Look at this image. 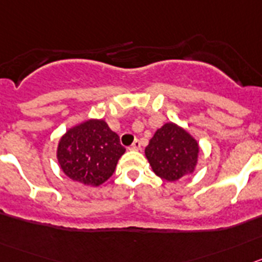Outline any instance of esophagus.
<instances>
[{"label":"esophagus","instance_id":"1","mask_svg":"<svg viewBox=\"0 0 262 262\" xmlns=\"http://www.w3.org/2000/svg\"><path fill=\"white\" fill-rule=\"evenodd\" d=\"M130 148H133V150H140L141 148V141L140 140H136L133 143H132Z\"/></svg>","mask_w":262,"mask_h":262}]
</instances>
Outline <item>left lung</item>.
Returning <instances> with one entry per match:
<instances>
[{
    "label": "left lung",
    "instance_id": "8db88e82",
    "mask_svg": "<svg viewBox=\"0 0 262 262\" xmlns=\"http://www.w3.org/2000/svg\"><path fill=\"white\" fill-rule=\"evenodd\" d=\"M145 154L159 178L176 181L194 169L199 143L188 132L168 122L155 132Z\"/></svg>",
    "mask_w": 262,
    "mask_h": 262
}]
</instances>
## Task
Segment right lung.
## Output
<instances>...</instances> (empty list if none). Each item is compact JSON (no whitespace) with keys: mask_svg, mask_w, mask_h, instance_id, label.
<instances>
[{"mask_svg":"<svg viewBox=\"0 0 262 262\" xmlns=\"http://www.w3.org/2000/svg\"><path fill=\"white\" fill-rule=\"evenodd\" d=\"M124 152L120 137L103 120H90L62 136L57 159L70 179L98 187L112 176Z\"/></svg>","mask_w":262,"mask_h":262,"instance_id":"right-lung-1","label":"right lung"}]
</instances>
